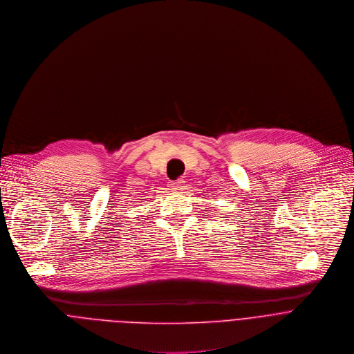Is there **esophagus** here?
Listing matches in <instances>:
<instances>
[{"mask_svg": "<svg viewBox=\"0 0 354 354\" xmlns=\"http://www.w3.org/2000/svg\"><path fill=\"white\" fill-rule=\"evenodd\" d=\"M185 187V181L184 180H177L171 183V189L174 191H183V188Z\"/></svg>", "mask_w": 354, "mask_h": 354, "instance_id": "esophagus-1", "label": "esophagus"}]
</instances>
